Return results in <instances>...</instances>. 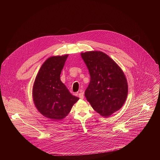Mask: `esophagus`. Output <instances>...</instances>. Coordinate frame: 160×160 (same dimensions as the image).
<instances>
[{"label":"esophagus","instance_id":"obj_1","mask_svg":"<svg viewBox=\"0 0 160 160\" xmlns=\"http://www.w3.org/2000/svg\"><path fill=\"white\" fill-rule=\"evenodd\" d=\"M78 96H79V98H80V99H83V98H84L83 93L82 92H80L78 94Z\"/></svg>","mask_w":160,"mask_h":160}]
</instances>
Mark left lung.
<instances>
[{"label":"left lung","instance_id":"8db88e82","mask_svg":"<svg viewBox=\"0 0 160 160\" xmlns=\"http://www.w3.org/2000/svg\"><path fill=\"white\" fill-rule=\"evenodd\" d=\"M90 75L85 92L92 108L104 117H108L123 106L128 94V83L121 68L101 51L82 52Z\"/></svg>","mask_w":160,"mask_h":160}]
</instances>
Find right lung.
Returning a JSON list of instances; mask_svg holds the SVG:
<instances>
[{"label":"right lung","mask_w":160,"mask_h":160,"mask_svg":"<svg viewBox=\"0 0 160 160\" xmlns=\"http://www.w3.org/2000/svg\"><path fill=\"white\" fill-rule=\"evenodd\" d=\"M68 56V54L51 56L45 60L33 86L35 106L43 116L53 121L64 118L79 99L70 92L60 79Z\"/></svg>","instance_id":"obj_1"}]
</instances>
